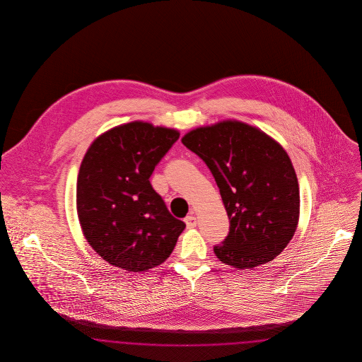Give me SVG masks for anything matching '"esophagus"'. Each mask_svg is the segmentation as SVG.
<instances>
[{
    "mask_svg": "<svg viewBox=\"0 0 362 362\" xmlns=\"http://www.w3.org/2000/svg\"><path fill=\"white\" fill-rule=\"evenodd\" d=\"M185 223L187 225V228L191 229V228H195L197 226V218H195V216H187L186 218H185Z\"/></svg>",
    "mask_w": 362,
    "mask_h": 362,
    "instance_id": "esophagus-1",
    "label": "esophagus"
}]
</instances>
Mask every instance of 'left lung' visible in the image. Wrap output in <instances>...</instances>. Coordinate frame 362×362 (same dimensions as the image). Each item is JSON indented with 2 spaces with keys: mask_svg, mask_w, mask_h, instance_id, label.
Wrapping results in <instances>:
<instances>
[{
  "mask_svg": "<svg viewBox=\"0 0 362 362\" xmlns=\"http://www.w3.org/2000/svg\"><path fill=\"white\" fill-rule=\"evenodd\" d=\"M182 142L205 161L229 217L216 257L239 270L272 262L292 240L300 214L298 182L284 148L238 121L198 127Z\"/></svg>",
  "mask_w": 362,
  "mask_h": 362,
  "instance_id": "1",
  "label": "left lung"
}]
</instances>
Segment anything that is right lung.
Here are the masks:
<instances>
[{
  "mask_svg": "<svg viewBox=\"0 0 362 362\" xmlns=\"http://www.w3.org/2000/svg\"><path fill=\"white\" fill-rule=\"evenodd\" d=\"M177 138L173 129L132 122L105 132L86 151L77 214L89 245L110 264L134 273L156 267L186 228L149 180Z\"/></svg>",
  "mask_w": 362,
  "mask_h": 362,
  "instance_id": "1",
  "label": "right lung"
}]
</instances>
